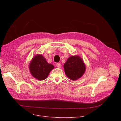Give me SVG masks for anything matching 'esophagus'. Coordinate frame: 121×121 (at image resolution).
Instances as JSON below:
<instances>
[{"mask_svg": "<svg viewBox=\"0 0 121 121\" xmlns=\"http://www.w3.org/2000/svg\"><path fill=\"white\" fill-rule=\"evenodd\" d=\"M56 66L57 67H58V68H60L61 67V64H60V63H57L56 64Z\"/></svg>", "mask_w": 121, "mask_h": 121, "instance_id": "1", "label": "esophagus"}]
</instances>
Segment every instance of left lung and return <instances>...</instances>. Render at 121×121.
<instances>
[{"label": "left lung", "instance_id": "obj_1", "mask_svg": "<svg viewBox=\"0 0 121 121\" xmlns=\"http://www.w3.org/2000/svg\"><path fill=\"white\" fill-rule=\"evenodd\" d=\"M66 76L72 80H76L82 77L86 69V65L78 55L69 57L64 65Z\"/></svg>", "mask_w": 121, "mask_h": 121}]
</instances>
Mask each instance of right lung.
Instances as JSON below:
<instances>
[{
	"instance_id": "obj_1",
	"label": "right lung",
	"mask_w": 121,
	"mask_h": 121,
	"mask_svg": "<svg viewBox=\"0 0 121 121\" xmlns=\"http://www.w3.org/2000/svg\"><path fill=\"white\" fill-rule=\"evenodd\" d=\"M55 66L49 64L40 54L34 56L29 64V70L31 76L39 80L45 79Z\"/></svg>"
}]
</instances>
